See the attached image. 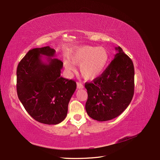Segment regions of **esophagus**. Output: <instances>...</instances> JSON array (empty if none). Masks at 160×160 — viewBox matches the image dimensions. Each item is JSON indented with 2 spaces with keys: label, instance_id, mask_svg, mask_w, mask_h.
Returning a JSON list of instances; mask_svg holds the SVG:
<instances>
[{
  "label": "esophagus",
  "instance_id": "1",
  "mask_svg": "<svg viewBox=\"0 0 160 160\" xmlns=\"http://www.w3.org/2000/svg\"><path fill=\"white\" fill-rule=\"evenodd\" d=\"M77 88L78 89H82L84 88V85L80 82H77Z\"/></svg>",
  "mask_w": 160,
  "mask_h": 160
}]
</instances>
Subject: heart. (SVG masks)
Listing matches in <instances>:
<instances>
[{
	"label": "heart",
	"instance_id": "1",
	"mask_svg": "<svg viewBox=\"0 0 160 160\" xmlns=\"http://www.w3.org/2000/svg\"><path fill=\"white\" fill-rule=\"evenodd\" d=\"M109 54L105 48L92 46H82L74 50L70 61L74 65H80L81 74L86 79L93 80L100 76L108 64ZM64 65L67 71H74L70 61L65 60Z\"/></svg>",
	"mask_w": 160,
	"mask_h": 160
}]
</instances>
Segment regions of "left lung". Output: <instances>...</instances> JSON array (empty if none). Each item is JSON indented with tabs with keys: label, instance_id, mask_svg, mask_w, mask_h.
I'll list each match as a JSON object with an SVG mask.
<instances>
[{
	"label": "left lung",
	"instance_id": "8db88e82",
	"mask_svg": "<svg viewBox=\"0 0 160 160\" xmlns=\"http://www.w3.org/2000/svg\"><path fill=\"white\" fill-rule=\"evenodd\" d=\"M101 75L86 83V110L93 120L104 122L120 115L129 106L134 94V66L122 48Z\"/></svg>",
	"mask_w": 160,
	"mask_h": 160
}]
</instances>
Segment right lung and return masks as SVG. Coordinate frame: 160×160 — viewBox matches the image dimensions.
<instances>
[{
    "label": "right lung",
    "mask_w": 160,
    "mask_h": 160,
    "mask_svg": "<svg viewBox=\"0 0 160 160\" xmlns=\"http://www.w3.org/2000/svg\"><path fill=\"white\" fill-rule=\"evenodd\" d=\"M55 53L50 46L34 48L20 61L16 72L19 101L32 118L48 125L65 120L76 88V82L60 76L63 63L50 58ZM42 55L48 57V63L41 61Z\"/></svg>",
    "instance_id": "obj_1"
}]
</instances>
